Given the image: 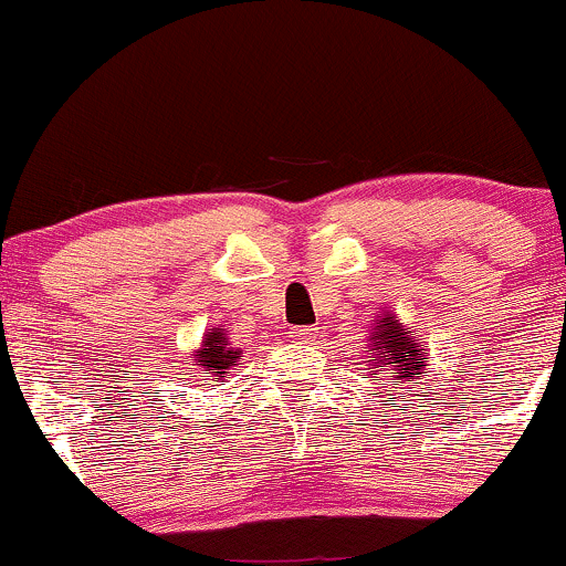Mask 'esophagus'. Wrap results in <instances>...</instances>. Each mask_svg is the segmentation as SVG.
<instances>
[{
	"label": "esophagus",
	"mask_w": 566,
	"mask_h": 566,
	"mask_svg": "<svg viewBox=\"0 0 566 566\" xmlns=\"http://www.w3.org/2000/svg\"><path fill=\"white\" fill-rule=\"evenodd\" d=\"M290 335L292 339H297V343H311L313 335H316V329H313V326H295Z\"/></svg>",
	"instance_id": "esophagus-1"
}]
</instances>
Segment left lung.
<instances>
[{"instance_id":"1","label":"left lung","mask_w":566,"mask_h":566,"mask_svg":"<svg viewBox=\"0 0 566 566\" xmlns=\"http://www.w3.org/2000/svg\"><path fill=\"white\" fill-rule=\"evenodd\" d=\"M366 358L369 360H364V364L371 366L374 371L385 369L392 379L413 385H419L413 374H424L427 366L421 345L406 329H400V324L392 316H387L385 322H379V326H374Z\"/></svg>"}]
</instances>
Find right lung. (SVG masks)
I'll return each mask as SVG.
<instances>
[{"mask_svg":"<svg viewBox=\"0 0 566 566\" xmlns=\"http://www.w3.org/2000/svg\"><path fill=\"white\" fill-rule=\"evenodd\" d=\"M240 356L242 350L229 348V339L223 337V332L216 329V332H208L206 343H202V348L197 350L192 364L200 366V371L206 374V377L218 379L223 377V374H229V369L237 364V358Z\"/></svg>","mask_w":566,"mask_h":566,"instance_id":"right-lung-1","label":"right lung"}]
</instances>
